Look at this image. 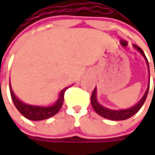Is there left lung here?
I'll return each mask as SVG.
<instances>
[{
  "mask_svg": "<svg viewBox=\"0 0 155 155\" xmlns=\"http://www.w3.org/2000/svg\"><path fill=\"white\" fill-rule=\"evenodd\" d=\"M133 46H134V48L135 50H137L142 55V57L144 58V59L146 61L147 70H148V84H147V87L146 91L144 93V95L142 96V97L140 99V101L136 104H134V106H132V107H130L128 109H123V110H111V109H109L107 107H104L102 104H100L98 100H97V87H96L94 89V91H93L91 97V105H92L94 110L98 114L99 116H103L104 118H107L109 120H112V121H122V120H126V119L130 118L131 116H134V114H136L140 110V109L142 107V105H143V104L146 101L147 96L148 90H149V80H150L149 64H148L147 58L145 56V53L143 52V51L140 49L138 45H133Z\"/></svg>",
  "mask_w": 155,
  "mask_h": 155,
  "instance_id": "left-lung-1",
  "label": "left lung"
}]
</instances>
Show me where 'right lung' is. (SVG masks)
I'll list each match as a JSON object with an SVG mask.
<instances>
[{"mask_svg": "<svg viewBox=\"0 0 155 155\" xmlns=\"http://www.w3.org/2000/svg\"><path fill=\"white\" fill-rule=\"evenodd\" d=\"M71 85H70V86H71ZM70 86L64 88L59 92L58 97L53 104L49 105V106H39V105L27 104L20 100V98H18L14 93V91L11 86V83L9 80L10 94H11V97L13 99V102L15 104L16 109L20 111V113L22 116H24L26 118L32 120V121H41V120H45V119L50 118L54 115H56L62 107L63 103H64V91L68 88H70Z\"/></svg>", "mask_w": 155, "mask_h": 155, "instance_id": "right-lung-1", "label": "right lung"}]
</instances>
